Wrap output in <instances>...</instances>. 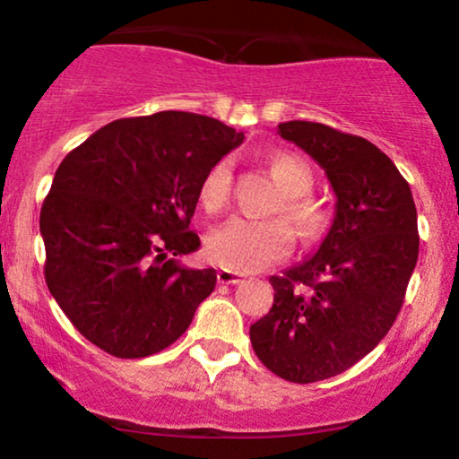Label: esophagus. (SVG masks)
Masks as SVG:
<instances>
[{
	"label": "esophagus",
	"mask_w": 459,
	"mask_h": 459,
	"mask_svg": "<svg viewBox=\"0 0 459 459\" xmlns=\"http://www.w3.org/2000/svg\"><path fill=\"white\" fill-rule=\"evenodd\" d=\"M217 279L221 285H236V282H240L245 276H242L240 273H234V270H225L221 268L217 273Z\"/></svg>",
	"instance_id": "esophagus-1"
}]
</instances>
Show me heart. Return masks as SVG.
Here are the masks:
<instances>
[{"label":"heart","mask_w":459,"mask_h":459,"mask_svg":"<svg viewBox=\"0 0 459 459\" xmlns=\"http://www.w3.org/2000/svg\"><path fill=\"white\" fill-rule=\"evenodd\" d=\"M270 172L285 194L282 214L291 221L302 240L324 234L327 217L321 204L310 197L315 174L310 163L296 152H276L270 157ZM231 194V163L219 160L204 174L200 204L204 211L219 212L228 206ZM293 236L282 219L231 217L214 228L206 238V257L234 273H253L273 265L291 253Z\"/></svg>","instance_id":"1"}]
</instances>
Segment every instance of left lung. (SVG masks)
<instances>
[{
    "instance_id": "obj_1",
    "label": "left lung",
    "mask_w": 459,
    "mask_h": 459,
    "mask_svg": "<svg viewBox=\"0 0 459 459\" xmlns=\"http://www.w3.org/2000/svg\"><path fill=\"white\" fill-rule=\"evenodd\" d=\"M279 134L325 169L336 214L313 257L270 276L274 304L248 333L276 377L315 383L358 364L394 325L420 257L417 208L366 138L310 121L281 123Z\"/></svg>"
}]
</instances>
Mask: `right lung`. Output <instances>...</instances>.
<instances>
[{
    "mask_svg": "<svg viewBox=\"0 0 459 459\" xmlns=\"http://www.w3.org/2000/svg\"><path fill=\"white\" fill-rule=\"evenodd\" d=\"M242 140L217 118L163 110L112 121L67 152L39 212L44 279L89 342L135 359L183 336L217 273L177 255L200 247L189 223L204 174Z\"/></svg>",
    "mask_w": 459,
    "mask_h": 459,
    "instance_id": "add662e5",
    "label": "right lung"
}]
</instances>
